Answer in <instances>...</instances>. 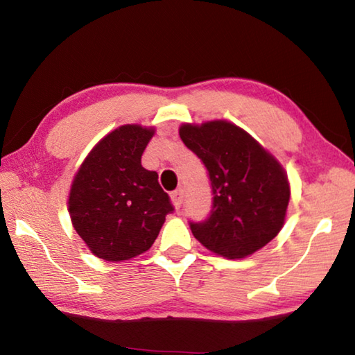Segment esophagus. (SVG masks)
<instances>
[{
	"label": "esophagus",
	"instance_id": "34e87169",
	"mask_svg": "<svg viewBox=\"0 0 355 355\" xmlns=\"http://www.w3.org/2000/svg\"><path fill=\"white\" fill-rule=\"evenodd\" d=\"M171 199H172L173 207H175L177 209L182 208V203H183V199H184V196H183V189H177V191H173L172 194H171Z\"/></svg>",
	"mask_w": 355,
	"mask_h": 355
}]
</instances>
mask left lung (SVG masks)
Here are the masks:
<instances>
[{
    "mask_svg": "<svg viewBox=\"0 0 355 355\" xmlns=\"http://www.w3.org/2000/svg\"><path fill=\"white\" fill-rule=\"evenodd\" d=\"M178 133L205 164L213 189L209 218L189 224L197 241L216 255L236 260L277 236L291 194L279 161L227 120L183 123Z\"/></svg>",
    "mask_w": 355,
    "mask_h": 355,
    "instance_id": "1",
    "label": "left lung"
}]
</instances>
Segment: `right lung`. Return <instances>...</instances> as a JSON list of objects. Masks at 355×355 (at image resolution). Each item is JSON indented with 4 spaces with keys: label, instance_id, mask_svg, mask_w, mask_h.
Listing matches in <instances>:
<instances>
[{
    "label": "right lung",
    "instance_id": "right-lung-1",
    "mask_svg": "<svg viewBox=\"0 0 355 355\" xmlns=\"http://www.w3.org/2000/svg\"><path fill=\"white\" fill-rule=\"evenodd\" d=\"M153 135V127L135 123L111 131L89 152L71 182V224L101 260L123 261L144 254L173 211L158 173L141 164Z\"/></svg>",
    "mask_w": 355,
    "mask_h": 355
}]
</instances>
